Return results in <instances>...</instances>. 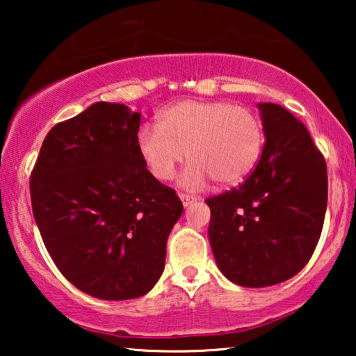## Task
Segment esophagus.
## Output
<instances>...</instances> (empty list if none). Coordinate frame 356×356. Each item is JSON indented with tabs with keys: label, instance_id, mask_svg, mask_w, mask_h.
Listing matches in <instances>:
<instances>
[{
	"label": "esophagus",
	"instance_id": "34e87169",
	"mask_svg": "<svg viewBox=\"0 0 356 356\" xmlns=\"http://www.w3.org/2000/svg\"><path fill=\"white\" fill-rule=\"evenodd\" d=\"M179 199H181L184 207L189 206V204H193L194 201H197L196 196H193V194H186V193H179Z\"/></svg>",
	"mask_w": 356,
	"mask_h": 356
}]
</instances>
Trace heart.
Here are the masks:
<instances>
[{
	"label": "heart",
	"instance_id": "obj_1",
	"mask_svg": "<svg viewBox=\"0 0 356 356\" xmlns=\"http://www.w3.org/2000/svg\"><path fill=\"white\" fill-rule=\"evenodd\" d=\"M264 131L257 115L243 105L211 100H183L159 115V126L139 129L138 149L149 172L167 181L183 162L191 160L183 175L189 188L241 181L259 159Z\"/></svg>",
	"mask_w": 356,
	"mask_h": 356
}]
</instances>
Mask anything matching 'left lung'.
<instances>
[{
  "label": "left lung",
  "instance_id": "1",
  "mask_svg": "<svg viewBox=\"0 0 356 356\" xmlns=\"http://www.w3.org/2000/svg\"><path fill=\"white\" fill-rule=\"evenodd\" d=\"M266 143L238 186L207 197L209 241L218 269L241 286H270L313 256L327 207V167L306 126L289 110L259 104Z\"/></svg>",
  "mask_w": 356,
  "mask_h": 356
}]
</instances>
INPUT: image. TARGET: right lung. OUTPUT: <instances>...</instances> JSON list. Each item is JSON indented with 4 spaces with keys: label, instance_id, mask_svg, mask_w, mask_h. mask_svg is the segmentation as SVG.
<instances>
[{
    "label": "right lung",
    "instance_id": "obj_1",
    "mask_svg": "<svg viewBox=\"0 0 356 356\" xmlns=\"http://www.w3.org/2000/svg\"><path fill=\"white\" fill-rule=\"evenodd\" d=\"M140 115L97 102L53 126L31 173L42 240L72 285L100 300L147 293L183 204L138 149Z\"/></svg>",
    "mask_w": 356,
    "mask_h": 356
}]
</instances>
